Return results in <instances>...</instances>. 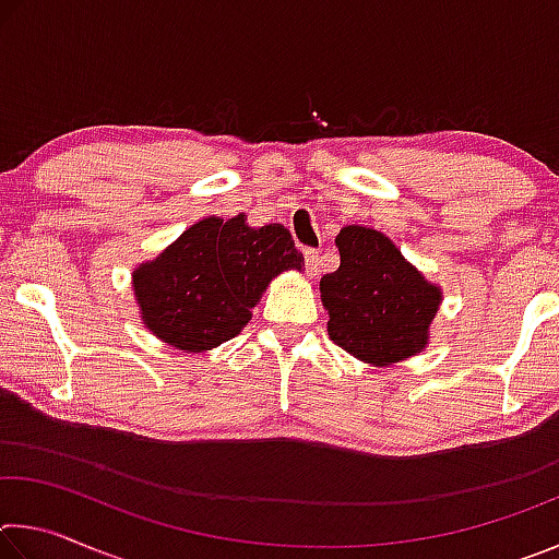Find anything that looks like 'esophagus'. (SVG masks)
<instances>
[{"mask_svg":"<svg viewBox=\"0 0 559 559\" xmlns=\"http://www.w3.org/2000/svg\"><path fill=\"white\" fill-rule=\"evenodd\" d=\"M302 257H306L308 276H318V271H320V253L316 249H306V251H302Z\"/></svg>","mask_w":559,"mask_h":559,"instance_id":"1","label":"esophagus"}]
</instances>
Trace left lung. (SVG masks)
<instances>
[{
	"label": "left lung",
	"instance_id": "1",
	"mask_svg": "<svg viewBox=\"0 0 559 559\" xmlns=\"http://www.w3.org/2000/svg\"><path fill=\"white\" fill-rule=\"evenodd\" d=\"M335 243L340 269L320 278L333 343L372 365L400 362L424 349L441 290L380 231L345 226Z\"/></svg>",
	"mask_w": 559,
	"mask_h": 559
}]
</instances>
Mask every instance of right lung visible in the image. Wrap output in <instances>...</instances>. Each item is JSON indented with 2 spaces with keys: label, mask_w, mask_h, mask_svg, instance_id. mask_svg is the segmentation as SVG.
Listing matches in <instances>:
<instances>
[{
  "label": "right lung",
  "mask_w": 559,
  "mask_h": 559,
  "mask_svg": "<svg viewBox=\"0 0 559 559\" xmlns=\"http://www.w3.org/2000/svg\"><path fill=\"white\" fill-rule=\"evenodd\" d=\"M302 269V253L281 224L246 226L243 214L210 216L132 276L145 325L187 353L241 333L273 276Z\"/></svg>",
  "instance_id": "1"
}]
</instances>
